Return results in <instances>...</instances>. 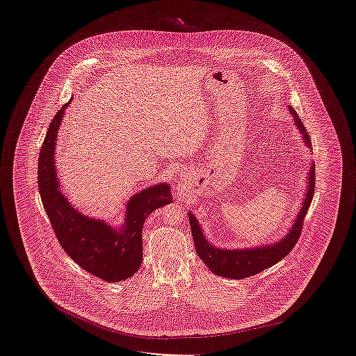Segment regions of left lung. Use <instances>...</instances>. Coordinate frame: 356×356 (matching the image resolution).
<instances>
[{"label": "left lung", "instance_id": "8db88e82", "mask_svg": "<svg viewBox=\"0 0 356 356\" xmlns=\"http://www.w3.org/2000/svg\"><path fill=\"white\" fill-rule=\"evenodd\" d=\"M288 112L293 120L296 129L302 135V140L305 147L311 149V140H309V136L305 132L302 120L299 119L296 111L291 105H288ZM314 188H315V164L311 163V167L307 175L305 197L287 234L279 240H272L271 243L259 244L252 247L222 248V247L215 245L208 240L202 224L189 211L188 216H189V224H191V231L195 241L196 254H199V257L203 260L208 270H211L218 276L228 277V279L238 280L248 276H254L259 272L270 268L273 264L284 259L292 251L296 241L299 240L305 213L308 211V207L314 196Z\"/></svg>", "mask_w": 356, "mask_h": 356}]
</instances>
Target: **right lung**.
<instances>
[{
	"mask_svg": "<svg viewBox=\"0 0 356 356\" xmlns=\"http://www.w3.org/2000/svg\"><path fill=\"white\" fill-rule=\"evenodd\" d=\"M72 100V99H70ZM65 104L51 120L38 157V189L45 212L61 247L83 270L105 282L134 276L143 261V225L154 209L173 203L168 183L141 189L125 204L119 227L88 216L69 203L56 167V141Z\"/></svg>",
	"mask_w": 356,
	"mask_h": 356,
	"instance_id": "obj_1",
	"label": "right lung"
}]
</instances>
